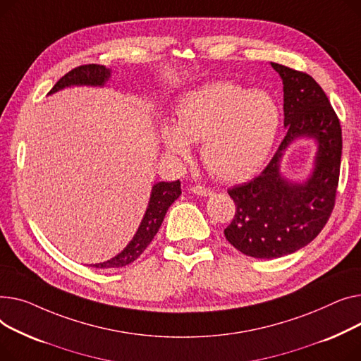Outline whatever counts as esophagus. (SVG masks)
I'll return each mask as SVG.
<instances>
[{
  "instance_id": "1",
  "label": "esophagus",
  "mask_w": 361,
  "mask_h": 361,
  "mask_svg": "<svg viewBox=\"0 0 361 361\" xmlns=\"http://www.w3.org/2000/svg\"><path fill=\"white\" fill-rule=\"evenodd\" d=\"M190 192L195 194V195H201V197H209L213 195V190H211L209 188H205L202 185H195L190 188Z\"/></svg>"
}]
</instances>
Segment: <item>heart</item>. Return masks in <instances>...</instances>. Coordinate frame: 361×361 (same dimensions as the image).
I'll use <instances>...</instances> for the list:
<instances>
[{
    "instance_id": "b5f03b06",
    "label": "heart",
    "mask_w": 361,
    "mask_h": 361,
    "mask_svg": "<svg viewBox=\"0 0 361 361\" xmlns=\"http://www.w3.org/2000/svg\"><path fill=\"white\" fill-rule=\"evenodd\" d=\"M280 125V106L269 93L219 81L183 94L176 104L175 126H163L160 140L167 153L179 157L188 154V141H201L209 173L239 182L262 166Z\"/></svg>"
}]
</instances>
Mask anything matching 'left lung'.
<instances>
[{"instance_id": "8db88e82", "label": "left lung", "mask_w": 361, "mask_h": 361, "mask_svg": "<svg viewBox=\"0 0 361 361\" xmlns=\"http://www.w3.org/2000/svg\"><path fill=\"white\" fill-rule=\"evenodd\" d=\"M284 84L287 134L262 173L228 189L236 213L224 228L226 239L252 258L274 259L305 247L331 217L340 180L343 135L335 111L309 74L271 62ZM300 136L318 144L315 169L305 184L279 173L285 148Z\"/></svg>"}]
</instances>
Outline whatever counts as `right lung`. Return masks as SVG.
<instances>
[{"instance_id": "obj_1", "label": "right lung", "mask_w": 361, "mask_h": 361, "mask_svg": "<svg viewBox=\"0 0 361 361\" xmlns=\"http://www.w3.org/2000/svg\"><path fill=\"white\" fill-rule=\"evenodd\" d=\"M111 78V70L104 66H97V63H89V66H80L70 73H67L51 89L49 94L66 89L70 86H104V82ZM182 194L180 182H159L153 186L150 201L145 209L142 221L135 233L133 240L126 245V247L118 253L112 259L94 264L96 268H122L130 265L145 250L154 239L156 233L159 231L163 219L171 207Z\"/></svg>"}]
</instances>
